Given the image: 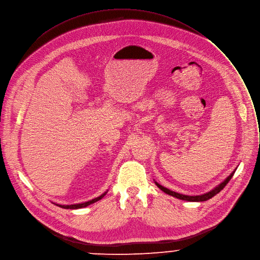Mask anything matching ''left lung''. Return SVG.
Here are the masks:
<instances>
[{
	"mask_svg": "<svg viewBox=\"0 0 260 260\" xmlns=\"http://www.w3.org/2000/svg\"><path fill=\"white\" fill-rule=\"evenodd\" d=\"M235 170H237V168H235ZM235 170L234 171H232V173L224 180V181H222L220 184H218L216 187H214L212 188V190H210L209 192H207V193H205V194H202V195H197V196H188V195H182V194H179V193H176V192H173V191H171V190H169V188H167V187H165V186H162V185H160L159 183H157L156 181H154V183L157 185V187H159L160 190L164 192V193H166V194H168V195H170V196H173V197H175V198H177V199H180V200H185V201H191V202H202V201H206V200H208V199H210V198H212L214 196H216L218 193H220L223 188L225 187V185L229 182V180L232 178V176H233V174H234V172H235Z\"/></svg>",
	"mask_w": 260,
	"mask_h": 260,
	"instance_id": "obj_1",
	"label": "left lung"
}]
</instances>
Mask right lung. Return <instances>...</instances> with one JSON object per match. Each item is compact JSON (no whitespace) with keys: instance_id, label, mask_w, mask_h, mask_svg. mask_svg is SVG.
<instances>
[{"instance_id":"add662e5","label":"right lung","mask_w":260,"mask_h":260,"mask_svg":"<svg viewBox=\"0 0 260 260\" xmlns=\"http://www.w3.org/2000/svg\"><path fill=\"white\" fill-rule=\"evenodd\" d=\"M107 193H108V191L105 192L104 194H102L101 196H99V197H96V198H94V199H92V200H89V201H87V202H82V203H77V204H70V205H63V204H58V203H55V204H56L57 206H59V207L66 208V209H78V208H83V207H86V206H88V205H90V204H92V203H94V202H96V201L101 200Z\"/></svg>"}]
</instances>
